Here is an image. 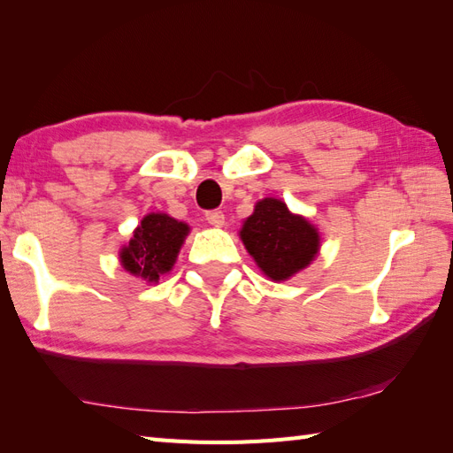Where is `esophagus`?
<instances>
[{
  "label": "esophagus",
  "mask_w": 453,
  "mask_h": 453,
  "mask_svg": "<svg viewBox=\"0 0 453 453\" xmlns=\"http://www.w3.org/2000/svg\"><path fill=\"white\" fill-rule=\"evenodd\" d=\"M206 219H208V224L214 226V227H221V226L226 224L224 211H221V210H208L206 211Z\"/></svg>",
  "instance_id": "1"
}]
</instances>
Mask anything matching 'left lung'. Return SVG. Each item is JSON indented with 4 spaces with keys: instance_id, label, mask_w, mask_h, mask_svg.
Returning a JSON list of instances; mask_svg holds the SVG:
<instances>
[{
    "instance_id": "obj_1",
    "label": "left lung",
    "mask_w": 453,
    "mask_h": 453,
    "mask_svg": "<svg viewBox=\"0 0 453 453\" xmlns=\"http://www.w3.org/2000/svg\"><path fill=\"white\" fill-rule=\"evenodd\" d=\"M242 239L258 268L278 282L310 265L319 249L317 229L276 198L257 202L253 216L245 219Z\"/></svg>"
}]
</instances>
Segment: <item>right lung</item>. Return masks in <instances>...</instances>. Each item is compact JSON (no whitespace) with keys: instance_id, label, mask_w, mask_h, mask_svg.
Masks as SVG:
<instances>
[{"instance_id":"obj_1","label":"right lung","mask_w":453,"mask_h":453,"mask_svg":"<svg viewBox=\"0 0 453 453\" xmlns=\"http://www.w3.org/2000/svg\"><path fill=\"white\" fill-rule=\"evenodd\" d=\"M188 234V226L167 214H150L134 232L130 243L120 251L122 266L148 282H157L169 273L179 249Z\"/></svg>"}]
</instances>
